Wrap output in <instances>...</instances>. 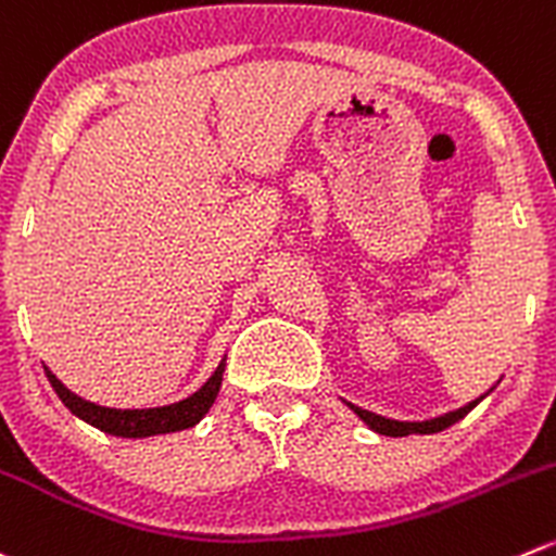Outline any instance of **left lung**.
Here are the masks:
<instances>
[{
	"instance_id": "1",
	"label": "left lung",
	"mask_w": 556,
	"mask_h": 556,
	"mask_svg": "<svg viewBox=\"0 0 556 556\" xmlns=\"http://www.w3.org/2000/svg\"><path fill=\"white\" fill-rule=\"evenodd\" d=\"M486 393H483V396H486ZM483 396L472 399V402H467L465 407L451 409V413L438 415V418H429V421H393V418L369 413V409H361V407H355V404H350V402H348V407L353 409L355 415H358L361 421H364L366 427L371 429V432L388 434V438H407V434H434V432H443V429L454 427V424L462 421V418H465V415L470 413V409L476 407V404L481 402Z\"/></svg>"
}]
</instances>
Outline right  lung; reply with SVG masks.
<instances>
[{"mask_svg": "<svg viewBox=\"0 0 556 556\" xmlns=\"http://www.w3.org/2000/svg\"><path fill=\"white\" fill-rule=\"evenodd\" d=\"M225 358L214 369V375L198 388L192 396L181 399V402L165 404V407H147V409H116V407H100L94 402H86L78 393L70 391L51 369H46L48 382L53 386L56 396L62 399L64 407L73 415H78L80 421L91 424L100 432L113 434V438H154V434H170L190 429L201 421L208 407L217 399L219 386H223Z\"/></svg>", "mask_w": 556, "mask_h": 556, "instance_id": "add662e5", "label": "right lung"}]
</instances>
